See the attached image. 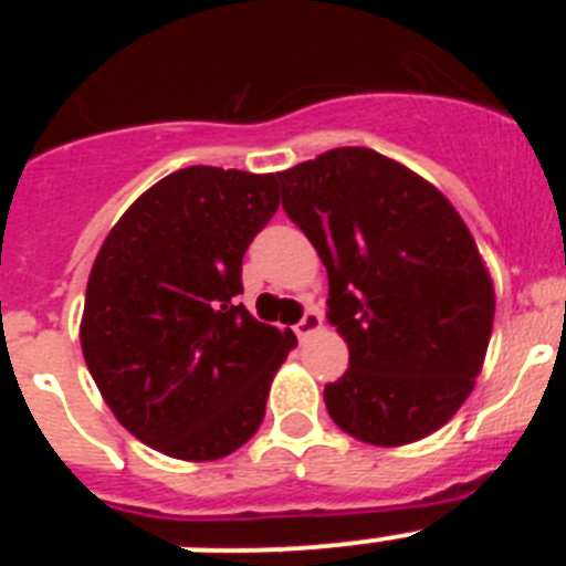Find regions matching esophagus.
<instances>
[{"mask_svg": "<svg viewBox=\"0 0 566 566\" xmlns=\"http://www.w3.org/2000/svg\"><path fill=\"white\" fill-rule=\"evenodd\" d=\"M319 326H323V317H319V312L308 308V312L303 314V319H300L297 326H294V332H297L300 339H306V337H312L314 332H319Z\"/></svg>", "mask_w": 566, "mask_h": 566, "instance_id": "34e87169", "label": "esophagus"}]
</instances>
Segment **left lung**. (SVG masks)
Listing matches in <instances>:
<instances>
[{
    "instance_id": "1",
    "label": "left lung",
    "mask_w": 566,
    "mask_h": 566,
    "mask_svg": "<svg viewBox=\"0 0 566 566\" xmlns=\"http://www.w3.org/2000/svg\"><path fill=\"white\" fill-rule=\"evenodd\" d=\"M277 181L348 343L328 417L379 448L439 431L476 385L496 312L473 234L433 184L374 149H328Z\"/></svg>"
}]
</instances>
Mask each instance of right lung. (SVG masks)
<instances>
[{
    "label": "right lung",
    "mask_w": 566,
    "mask_h": 566,
    "mask_svg": "<svg viewBox=\"0 0 566 566\" xmlns=\"http://www.w3.org/2000/svg\"><path fill=\"white\" fill-rule=\"evenodd\" d=\"M277 207V175L187 167L149 187L98 249L84 363L115 419L155 451L212 462L263 422L297 337L238 297L243 254Z\"/></svg>",
    "instance_id": "right-lung-1"
}]
</instances>
